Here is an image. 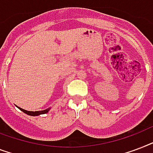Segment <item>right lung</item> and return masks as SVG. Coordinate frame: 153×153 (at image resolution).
Instances as JSON below:
<instances>
[{
    "label": "right lung",
    "mask_w": 153,
    "mask_h": 153,
    "mask_svg": "<svg viewBox=\"0 0 153 153\" xmlns=\"http://www.w3.org/2000/svg\"><path fill=\"white\" fill-rule=\"evenodd\" d=\"M16 107L18 108L19 109L22 111L23 112L26 113L27 115H29V116H33V117H35V116H39V115H41V114H45L47 112L50 110V108H48L47 109L45 110H42V111H35V112H33V111H27V110H25L23 108H21L18 107V106H16Z\"/></svg>",
    "instance_id": "obj_1"
}]
</instances>
